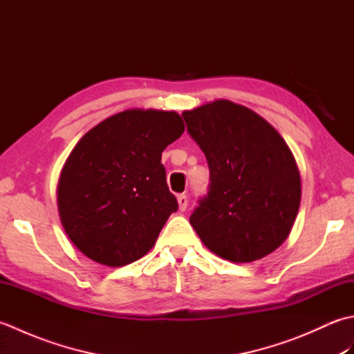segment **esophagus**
I'll return each mask as SVG.
<instances>
[{
	"label": "esophagus",
	"instance_id": "obj_1",
	"mask_svg": "<svg viewBox=\"0 0 354 354\" xmlns=\"http://www.w3.org/2000/svg\"><path fill=\"white\" fill-rule=\"evenodd\" d=\"M178 204H179V209L181 212H185L187 207H189V198L185 194H178Z\"/></svg>",
	"mask_w": 354,
	"mask_h": 354
}]
</instances>
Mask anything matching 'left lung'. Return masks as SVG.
Masks as SVG:
<instances>
[{
  "instance_id": "1",
  "label": "left lung",
  "mask_w": 354,
  "mask_h": 354,
  "mask_svg": "<svg viewBox=\"0 0 354 354\" xmlns=\"http://www.w3.org/2000/svg\"><path fill=\"white\" fill-rule=\"evenodd\" d=\"M209 184L190 223L209 251L234 263L263 259L289 236L301 201L290 149L265 118L230 100L184 111Z\"/></svg>"
}]
</instances>
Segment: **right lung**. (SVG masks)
Wrapping results in <instances>:
<instances>
[{
	"instance_id": "obj_1",
	"label": "right lung",
	"mask_w": 354,
	"mask_h": 354,
	"mask_svg": "<svg viewBox=\"0 0 354 354\" xmlns=\"http://www.w3.org/2000/svg\"><path fill=\"white\" fill-rule=\"evenodd\" d=\"M183 132L176 112L129 109L82 137L62 169L57 205L64 230L86 257L117 268L155 245L178 209L161 153Z\"/></svg>"
}]
</instances>
